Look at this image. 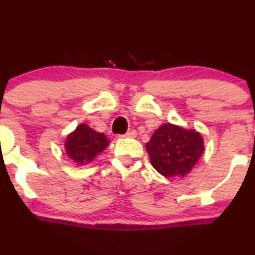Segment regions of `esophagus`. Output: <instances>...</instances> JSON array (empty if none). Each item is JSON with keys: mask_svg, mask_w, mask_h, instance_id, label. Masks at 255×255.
Here are the masks:
<instances>
[{"mask_svg": "<svg viewBox=\"0 0 255 255\" xmlns=\"http://www.w3.org/2000/svg\"><path fill=\"white\" fill-rule=\"evenodd\" d=\"M136 135H137V133H136L135 130H130V131H128L124 136L125 137H136Z\"/></svg>", "mask_w": 255, "mask_h": 255, "instance_id": "34e87169", "label": "esophagus"}]
</instances>
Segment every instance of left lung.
<instances>
[{
  "mask_svg": "<svg viewBox=\"0 0 255 255\" xmlns=\"http://www.w3.org/2000/svg\"><path fill=\"white\" fill-rule=\"evenodd\" d=\"M151 165L165 177L188 175L205 151V140L196 128L162 124L145 145Z\"/></svg>",
  "mask_w": 255,
  "mask_h": 255,
  "instance_id": "8db88e82",
  "label": "left lung"
}]
</instances>
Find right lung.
Masks as SVG:
<instances>
[{"mask_svg": "<svg viewBox=\"0 0 255 255\" xmlns=\"http://www.w3.org/2000/svg\"><path fill=\"white\" fill-rule=\"evenodd\" d=\"M109 138L105 133L98 132L82 123L68 133L64 138V150L68 158L77 166L93 162L98 155L109 146Z\"/></svg>", "mask_w": 255, "mask_h": 255, "instance_id": "right-lung-1", "label": "right lung"}]
</instances>
